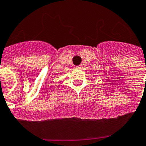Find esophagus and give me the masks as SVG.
Returning a JSON list of instances; mask_svg holds the SVG:
<instances>
[{
	"mask_svg": "<svg viewBox=\"0 0 146 146\" xmlns=\"http://www.w3.org/2000/svg\"><path fill=\"white\" fill-rule=\"evenodd\" d=\"M75 68L76 69H80V66H75Z\"/></svg>",
	"mask_w": 146,
	"mask_h": 146,
	"instance_id": "34e87169",
	"label": "esophagus"
}]
</instances>
